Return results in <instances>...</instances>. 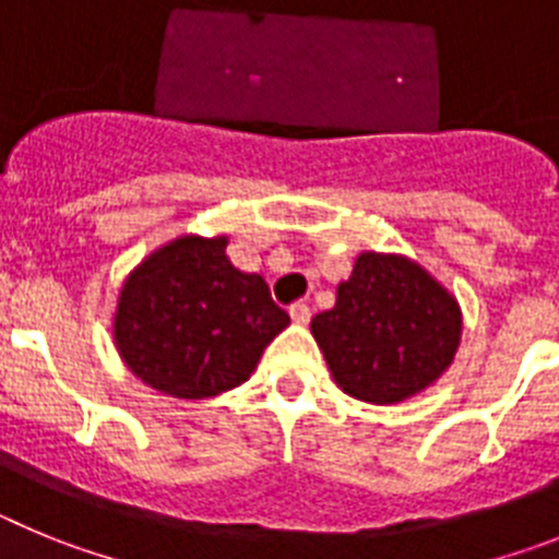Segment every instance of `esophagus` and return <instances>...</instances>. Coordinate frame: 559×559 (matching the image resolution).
I'll return each mask as SVG.
<instances>
[{"label": "esophagus", "mask_w": 559, "mask_h": 559, "mask_svg": "<svg viewBox=\"0 0 559 559\" xmlns=\"http://www.w3.org/2000/svg\"><path fill=\"white\" fill-rule=\"evenodd\" d=\"M290 319H294V324H308L310 322V308L305 302H296L290 305Z\"/></svg>", "instance_id": "34e87169"}]
</instances>
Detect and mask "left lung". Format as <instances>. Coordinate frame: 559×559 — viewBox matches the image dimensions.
Masks as SVG:
<instances>
[{"label":"left lung","instance_id":"obj_1","mask_svg":"<svg viewBox=\"0 0 559 559\" xmlns=\"http://www.w3.org/2000/svg\"><path fill=\"white\" fill-rule=\"evenodd\" d=\"M338 389L392 406L433 386L462 341L456 296L403 254L364 251L335 305L310 322Z\"/></svg>","mask_w":559,"mask_h":559}]
</instances>
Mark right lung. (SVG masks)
<instances>
[{"label":"right lung","instance_id":"obj_1","mask_svg":"<svg viewBox=\"0 0 559 559\" xmlns=\"http://www.w3.org/2000/svg\"><path fill=\"white\" fill-rule=\"evenodd\" d=\"M226 243V235H181L122 283L114 347L156 392L204 400L240 386L290 324L263 276L231 265Z\"/></svg>","mask_w":559,"mask_h":559}]
</instances>
